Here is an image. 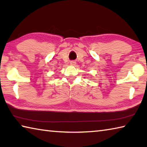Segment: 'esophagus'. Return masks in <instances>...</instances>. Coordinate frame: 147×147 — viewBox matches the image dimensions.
Returning a JSON list of instances; mask_svg holds the SVG:
<instances>
[{"mask_svg":"<svg viewBox=\"0 0 147 147\" xmlns=\"http://www.w3.org/2000/svg\"><path fill=\"white\" fill-rule=\"evenodd\" d=\"M70 64L71 65H76V62L74 61H71L70 62Z\"/></svg>","mask_w":147,"mask_h":147,"instance_id":"obj_1","label":"esophagus"}]
</instances>
